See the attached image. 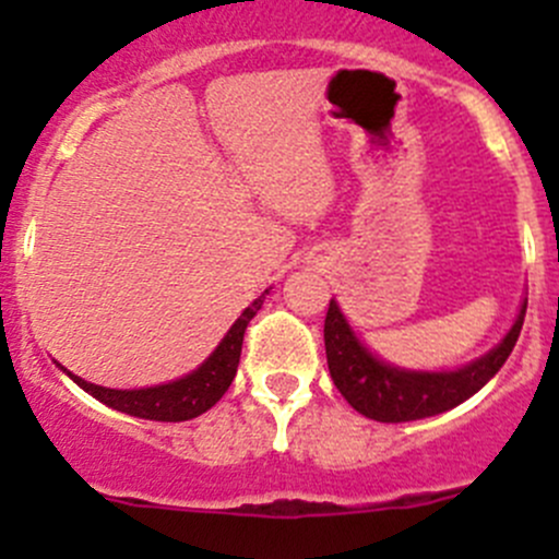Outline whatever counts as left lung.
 I'll return each instance as SVG.
<instances>
[{
    "label": "left lung",
    "instance_id": "obj_1",
    "mask_svg": "<svg viewBox=\"0 0 559 559\" xmlns=\"http://www.w3.org/2000/svg\"><path fill=\"white\" fill-rule=\"evenodd\" d=\"M524 311H527V302L522 306L503 343L473 365H465L454 373H408V370H397L392 365L379 362L348 330L335 300H330L324 319V348L330 376L337 392L348 400V405L368 419L414 421L443 414V411L465 403L471 394H476L503 368L522 332Z\"/></svg>",
    "mask_w": 559,
    "mask_h": 559
}]
</instances>
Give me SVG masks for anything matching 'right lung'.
<instances>
[{
    "label": "right lung",
    "mask_w": 559,
    "mask_h": 559,
    "mask_svg": "<svg viewBox=\"0 0 559 559\" xmlns=\"http://www.w3.org/2000/svg\"><path fill=\"white\" fill-rule=\"evenodd\" d=\"M264 295H267V292H264ZM264 295L246 308L243 316L233 324V330L227 332V337L218 343L216 352L207 357V362L202 365V368H197L191 376H186V379L151 389H105L97 384H88V381L70 373L72 381L81 389H86L88 394H94L99 403L110 405V408L121 411V414L154 421L194 419V416L213 408V405L222 400V394L227 392L229 384H233L235 373H238L246 326L248 321L257 316L259 308H262Z\"/></svg>",
    "instance_id": "obj_1"
}]
</instances>
